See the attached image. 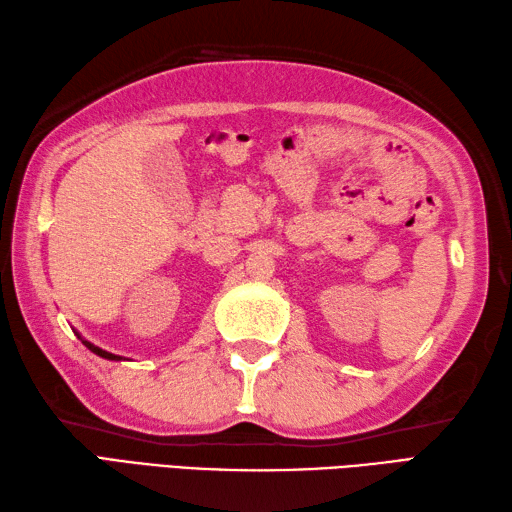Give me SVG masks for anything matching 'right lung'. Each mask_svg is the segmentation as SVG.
Returning a JSON list of instances; mask_svg holds the SVG:
<instances>
[{"label":"right lung","instance_id":"right-lung-1","mask_svg":"<svg viewBox=\"0 0 512 512\" xmlns=\"http://www.w3.org/2000/svg\"><path fill=\"white\" fill-rule=\"evenodd\" d=\"M76 336H79V339L83 341V345H85V347H88V350H90V352H94L96 356H101V358H107V361H121V356H116V354H112V352H105V350H101V347H96L94 343H90V341H85V339H83V336H81L79 332H76Z\"/></svg>","mask_w":512,"mask_h":512}]
</instances>
